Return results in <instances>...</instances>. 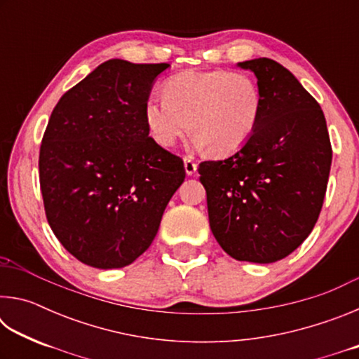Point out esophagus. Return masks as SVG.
<instances>
[{
  "label": "esophagus",
  "mask_w": 359,
  "mask_h": 359,
  "mask_svg": "<svg viewBox=\"0 0 359 359\" xmlns=\"http://www.w3.org/2000/svg\"><path fill=\"white\" fill-rule=\"evenodd\" d=\"M184 166H185L187 175H194V174H196V171H198L196 161H194L193 158H190V156H185L184 158Z\"/></svg>",
  "instance_id": "34e87169"
}]
</instances>
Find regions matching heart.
<instances>
[{"label": "heart", "instance_id": "obj_1", "mask_svg": "<svg viewBox=\"0 0 359 359\" xmlns=\"http://www.w3.org/2000/svg\"><path fill=\"white\" fill-rule=\"evenodd\" d=\"M163 95L144 102V120L154 141L165 149L194 131L193 144L228 155L257 131L263 100L257 82L244 72L182 71L163 83Z\"/></svg>", "mask_w": 359, "mask_h": 359}]
</instances>
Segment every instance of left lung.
Returning <instances> with one entry per match:
<instances>
[{"mask_svg":"<svg viewBox=\"0 0 359 359\" xmlns=\"http://www.w3.org/2000/svg\"><path fill=\"white\" fill-rule=\"evenodd\" d=\"M263 100L257 131L220 161L199 165L210 229L229 257L269 264L312 233L323 205L332 150L323 111L299 81L271 58L238 63Z\"/></svg>","mask_w":359,"mask_h":359,"instance_id":"obj_1","label":"left lung"}]
</instances>
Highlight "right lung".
Masks as SVG:
<instances>
[{"instance_id":"1","label":"right lung","mask_w":359,"mask_h":359,"mask_svg":"<svg viewBox=\"0 0 359 359\" xmlns=\"http://www.w3.org/2000/svg\"><path fill=\"white\" fill-rule=\"evenodd\" d=\"M168 68L107 60L50 115L39 151L46 215L83 264L117 269L141 257L184 184V161L149 137L144 120V102Z\"/></svg>"}]
</instances>
